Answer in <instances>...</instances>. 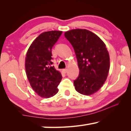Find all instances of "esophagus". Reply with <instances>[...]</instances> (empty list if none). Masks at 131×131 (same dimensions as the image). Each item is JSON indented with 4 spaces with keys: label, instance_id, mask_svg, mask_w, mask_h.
<instances>
[{
    "label": "esophagus",
    "instance_id": "esophagus-1",
    "mask_svg": "<svg viewBox=\"0 0 131 131\" xmlns=\"http://www.w3.org/2000/svg\"><path fill=\"white\" fill-rule=\"evenodd\" d=\"M67 71H68V70H67V69H63L62 70V71H63V73H66L67 72Z\"/></svg>",
    "mask_w": 131,
    "mask_h": 131
}]
</instances>
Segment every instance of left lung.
<instances>
[{
  "instance_id": "left-lung-1",
  "label": "left lung",
  "mask_w": 131,
  "mask_h": 131,
  "mask_svg": "<svg viewBox=\"0 0 131 131\" xmlns=\"http://www.w3.org/2000/svg\"><path fill=\"white\" fill-rule=\"evenodd\" d=\"M73 47L80 72L74 80L80 94L89 95L104 83L110 69V57L106 46L95 34L85 29H74L64 33Z\"/></svg>"
}]
</instances>
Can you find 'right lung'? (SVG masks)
I'll list each match as a JSON object with an SVG mask.
<instances>
[{
  "instance_id": "1",
  "label": "right lung",
  "mask_w": 131,
  "mask_h": 131,
  "mask_svg": "<svg viewBox=\"0 0 131 131\" xmlns=\"http://www.w3.org/2000/svg\"><path fill=\"white\" fill-rule=\"evenodd\" d=\"M62 34L61 31L42 33L33 41L26 54L25 67L30 85L39 96L50 98L58 92L62 79L52 66V48Z\"/></svg>"
}]
</instances>
